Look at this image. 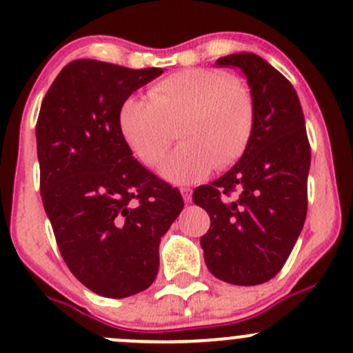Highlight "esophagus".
Wrapping results in <instances>:
<instances>
[{
  "mask_svg": "<svg viewBox=\"0 0 353 353\" xmlns=\"http://www.w3.org/2000/svg\"><path fill=\"white\" fill-rule=\"evenodd\" d=\"M181 194H182V199H184L185 202H190V199H192V190H190L189 188H181Z\"/></svg>",
  "mask_w": 353,
  "mask_h": 353,
  "instance_id": "esophagus-1",
  "label": "esophagus"
}]
</instances>
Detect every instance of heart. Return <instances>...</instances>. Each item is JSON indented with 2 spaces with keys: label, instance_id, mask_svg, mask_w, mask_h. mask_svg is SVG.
I'll return each instance as SVG.
<instances>
[{
  "label": "heart",
  "instance_id": "obj_1",
  "mask_svg": "<svg viewBox=\"0 0 353 353\" xmlns=\"http://www.w3.org/2000/svg\"><path fill=\"white\" fill-rule=\"evenodd\" d=\"M149 98L129 96L117 112L119 132L148 168L163 164L179 125L184 144L168 159L163 176L174 184H192L214 168L229 169L252 139L255 104L250 89L229 72L190 68L157 81Z\"/></svg>",
  "mask_w": 353,
  "mask_h": 353
}]
</instances>
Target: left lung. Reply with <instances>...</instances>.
I'll list each match as a JSON object with an SVG mask.
<instances>
[{"label": "left lung", "mask_w": 353, "mask_h": 353, "mask_svg": "<svg viewBox=\"0 0 353 353\" xmlns=\"http://www.w3.org/2000/svg\"><path fill=\"white\" fill-rule=\"evenodd\" d=\"M216 64L245 74L255 124L239 163L194 190L192 201L210 217L201 245L217 279L259 285L281 272L305 222L310 144L301 101L285 76L252 52Z\"/></svg>", "instance_id": "8db88e82"}]
</instances>
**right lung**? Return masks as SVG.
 I'll list each match as a JSON object with an SVG mask.
<instances>
[{"mask_svg": "<svg viewBox=\"0 0 353 353\" xmlns=\"http://www.w3.org/2000/svg\"><path fill=\"white\" fill-rule=\"evenodd\" d=\"M161 68L76 59L44 96L36 143L39 190L56 244L81 283L123 299L148 289L159 242L184 201L132 157L117 125L121 104Z\"/></svg>", "mask_w": 353, "mask_h": 353, "instance_id": "add662e5", "label": "right lung"}]
</instances>
